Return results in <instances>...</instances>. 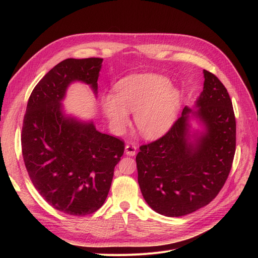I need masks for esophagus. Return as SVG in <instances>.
<instances>
[{
	"label": "esophagus",
	"mask_w": 258,
	"mask_h": 258,
	"mask_svg": "<svg viewBox=\"0 0 258 258\" xmlns=\"http://www.w3.org/2000/svg\"><path fill=\"white\" fill-rule=\"evenodd\" d=\"M125 153L128 156H135V155H136V153H137V145H135L133 143L127 144L125 146Z\"/></svg>",
	"instance_id": "obj_1"
}]
</instances>
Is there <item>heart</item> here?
Returning a JSON list of instances; mask_svg holds the SVG:
<instances>
[{
    "label": "heart",
    "mask_w": 258,
    "mask_h": 258,
    "mask_svg": "<svg viewBox=\"0 0 258 258\" xmlns=\"http://www.w3.org/2000/svg\"><path fill=\"white\" fill-rule=\"evenodd\" d=\"M180 93L170 81L156 74L127 77L116 87V94L103 97L102 107L117 127L128 121V112L135 113L137 127L146 137L165 133L172 124L180 104Z\"/></svg>",
    "instance_id": "obj_1"
}]
</instances>
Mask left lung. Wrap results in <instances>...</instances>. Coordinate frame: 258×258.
Wrapping results in <instances>:
<instances>
[{"label":"left lung","mask_w":258,"mask_h":258,"mask_svg":"<svg viewBox=\"0 0 258 258\" xmlns=\"http://www.w3.org/2000/svg\"><path fill=\"white\" fill-rule=\"evenodd\" d=\"M204 90L194 114L207 133L188 137V107L159 139L140 146L136 157L138 183L146 203L166 216H183L208 205L231 170L236 146V121L231 98L222 81L204 70Z\"/></svg>","instance_id":"1"}]
</instances>
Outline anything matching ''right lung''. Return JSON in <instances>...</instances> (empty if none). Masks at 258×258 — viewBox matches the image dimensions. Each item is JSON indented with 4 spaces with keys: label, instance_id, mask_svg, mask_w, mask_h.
Segmentation results:
<instances>
[{
    "label": "right lung",
    "instance_id": "obj_1",
    "mask_svg": "<svg viewBox=\"0 0 258 258\" xmlns=\"http://www.w3.org/2000/svg\"><path fill=\"white\" fill-rule=\"evenodd\" d=\"M102 58H68L33 89L23 120L22 154L38 194L56 210L83 216L97 211L110 191L124 141L92 123L64 118L66 89L80 80L97 91Z\"/></svg>",
    "mask_w": 258,
    "mask_h": 258
}]
</instances>
